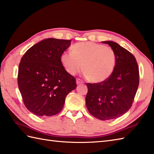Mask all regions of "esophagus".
I'll list each match as a JSON object with an SVG mask.
<instances>
[{
    "label": "esophagus",
    "mask_w": 154,
    "mask_h": 154,
    "mask_svg": "<svg viewBox=\"0 0 154 154\" xmlns=\"http://www.w3.org/2000/svg\"><path fill=\"white\" fill-rule=\"evenodd\" d=\"M83 82L80 79H77L76 80V84L78 85V84H82Z\"/></svg>",
    "instance_id": "34e87169"
}]
</instances>
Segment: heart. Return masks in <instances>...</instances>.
<instances>
[{
	"mask_svg": "<svg viewBox=\"0 0 154 154\" xmlns=\"http://www.w3.org/2000/svg\"><path fill=\"white\" fill-rule=\"evenodd\" d=\"M71 49L72 53L61 54L60 62L72 76L80 72L83 66L88 80L100 83L107 80L113 72L117 58L111 47L88 42L74 44Z\"/></svg>",
	"mask_w": 154,
	"mask_h": 154,
	"instance_id": "b5f03b06",
	"label": "heart"
}]
</instances>
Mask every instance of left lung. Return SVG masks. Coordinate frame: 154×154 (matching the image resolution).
Wrapping results in <instances>:
<instances>
[{"label":"left lung","instance_id":"1","mask_svg":"<svg viewBox=\"0 0 154 154\" xmlns=\"http://www.w3.org/2000/svg\"><path fill=\"white\" fill-rule=\"evenodd\" d=\"M117 58L115 70L104 82L88 83L86 104L91 115L102 121L117 119L132 105L139 85V69L134 56L118 43L107 41Z\"/></svg>","mask_w":154,"mask_h":154}]
</instances>
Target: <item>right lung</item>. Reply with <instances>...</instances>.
Masks as SVG:
<instances>
[{"label":"right lung","mask_w":154,"mask_h":154,"mask_svg":"<svg viewBox=\"0 0 154 154\" xmlns=\"http://www.w3.org/2000/svg\"><path fill=\"white\" fill-rule=\"evenodd\" d=\"M71 40L49 38L26 51L19 64L18 84L26 107L37 116L55 115L66 95L76 88V80L64 69L60 56Z\"/></svg>","instance_id":"right-lung-1"}]
</instances>
